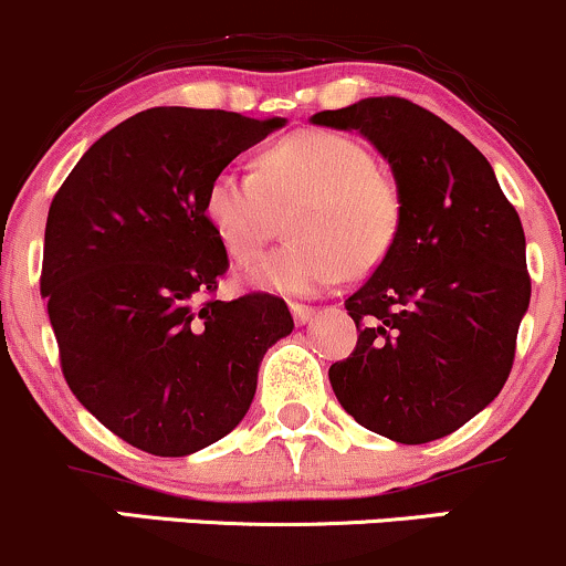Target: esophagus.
Here are the masks:
<instances>
[{
	"mask_svg": "<svg viewBox=\"0 0 566 566\" xmlns=\"http://www.w3.org/2000/svg\"><path fill=\"white\" fill-rule=\"evenodd\" d=\"M290 312H293L295 325H306V322L314 319L316 308L314 306H306V303H290Z\"/></svg>",
	"mask_w": 566,
	"mask_h": 566,
	"instance_id": "obj_1",
	"label": "esophagus"
}]
</instances>
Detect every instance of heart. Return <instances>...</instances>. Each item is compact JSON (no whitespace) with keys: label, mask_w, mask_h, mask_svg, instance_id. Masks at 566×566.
<instances>
[{"label":"heart","mask_w":566,"mask_h":566,"mask_svg":"<svg viewBox=\"0 0 566 566\" xmlns=\"http://www.w3.org/2000/svg\"><path fill=\"white\" fill-rule=\"evenodd\" d=\"M290 207L293 239L252 265L254 287L293 295L333 287L346 271L376 269L402 226L400 188L374 153L322 128L273 142L258 155V171L220 169L203 192V214L239 263L263 250Z\"/></svg>","instance_id":"b5f03b06"}]
</instances>
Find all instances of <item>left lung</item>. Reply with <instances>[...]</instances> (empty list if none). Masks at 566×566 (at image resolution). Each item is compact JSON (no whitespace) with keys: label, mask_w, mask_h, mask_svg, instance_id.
<instances>
[{"label":"left lung","mask_w":566,"mask_h":566,"mask_svg":"<svg viewBox=\"0 0 566 566\" xmlns=\"http://www.w3.org/2000/svg\"><path fill=\"white\" fill-rule=\"evenodd\" d=\"M368 136L402 196L392 252L344 303L357 346L331 365L344 411L397 443L468 424L511 376L532 279L518 212L473 142L400 96L312 117Z\"/></svg>","instance_id":"8db88e82"}]
</instances>
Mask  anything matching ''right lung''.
Wrapping results in <instances>:
<instances>
[{"label": "right lung", "instance_id": "obj_1", "mask_svg": "<svg viewBox=\"0 0 566 566\" xmlns=\"http://www.w3.org/2000/svg\"><path fill=\"white\" fill-rule=\"evenodd\" d=\"M282 123L136 112L53 196L40 293L61 374L134 449L188 457L226 438L250 411L263 354L293 333L282 297L217 301L231 263L203 214L209 179Z\"/></svg>", "mask_w": 566, "mask_h": 566}]
</instances>
